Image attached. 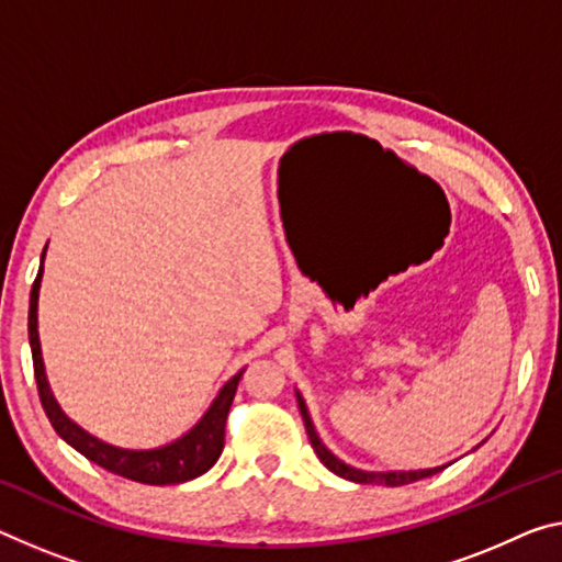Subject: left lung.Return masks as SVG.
Wrapping results in <instances>:
<instances>
[{"instance_id": "1", "label": "left lung", "mask_w": 562, "mask_h": 562, "mask_svg": "<svg viewBox=\"0 0 562 562\" xmlns=\"http://www.w3.org/2000/svg\"><path fill=\"white\" fill-rule=\"evenodd\" d=\"M297 407H300V415L302 420H305V430H307V438L310 442H313V450L317 452L319 462L327 470H333L335 475H340L345 480H352V483H362V485H390V487H397V485H407V483H415V480H423V477H430L435 473H440V470L445 468H430V470H393V473H364V470H358V468H350L345 465V462L340 458H335L333 452H329L323 440H319V435L315 430L313 420H310V413H307V405L305 400H302V395L297 393Z\"/></svg>"}]
</instances>
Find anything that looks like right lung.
Wrapping results in <instances>:
<instances>
[{"label": "right lung", "mask_w": 562, "mask_h": 562, "mask_svg": "<svg viewBox=\"0 0 562 562\" xmlns=\"http://www.w3.org/2000/svg\"><path fill=\"white\" fill-rule=\"evenodd\" d=\"M44 252H47V247H44ZM44 252H42V262H44ZM40 284H42V265L30 295V345H32L34 380H37L42 407L59 438L72 445L77 452H82L87 460L97 462V465L110 470L114 475L135 480V483L177 485L207 473V470L217 462L222 448H225V423L229 415V405H233L239 378H243L245 370H239L233 380H227L225 385H222L217 397L212 400L210 409L202 415V420L194 425L190 432H184L180 440L162 445V448H155V450L114 448V445L97 440L94 435H89L77 423L69 420V417L61 413L55 395H52L47 372H44L40 333H37Z\"/></svg>", "instance_id": "add662e5"}]
</instances>
